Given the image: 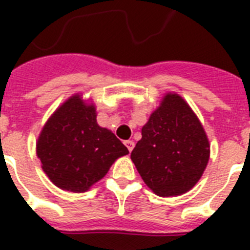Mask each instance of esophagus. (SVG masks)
I'll return each instance as SVG.
<instances>
[{"mask_svg": "<svg viewBox=\"0 0 250 250\" xmlns=\"http://www.w3.org/2000/svg\"><path fill=\"white\" fill-rule=\"evenodd\" d=\"M124 144H125V146L127 147V150H129L130 152H131V150L134 149V146H135V143H134L132 140H126Z\"/></svg>", "mask_w": 250, "mask_h": 250, "instance_id": "1", "label": "esophagus"}]
</instances>
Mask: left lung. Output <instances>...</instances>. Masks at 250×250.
<instances>
[{"label":"left lung","mask_w":250,"mask_h":250,"mask_svg":"<svg viewBox=\"0 0 250 250\" xmlns=\"http://www.w3.org/2000/svg\"><path fill=\"white\" fill-rule=\"evenodd\" d=\"M210 144L189 104L167 92L141 129L131 160L147 188L159 196H178L199 182Z\"/></svg>","instance_id":"obj_1"}]
</instances>
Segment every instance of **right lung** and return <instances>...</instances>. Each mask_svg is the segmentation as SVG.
Returning <instances> with one entry per match:
<instances>
[{
  "label": "right lung",
  "instance_id": "add662e5",
  "mask_svg": "<svg viewBox=\"0 0 250 250\" xmlns=\"http://www.w3.org/2000/svg\"><path fill=\"white\" fill-rule=\"evenodd\" d=\"M96 107L75 94L51 115L36 143L37 158L51 182L85 193L107 174L116 159L129 154L111 130L101 127Z\"/></svg>",
  "mask_w": 250,
  "mask_h": 250
}]
</instances>
